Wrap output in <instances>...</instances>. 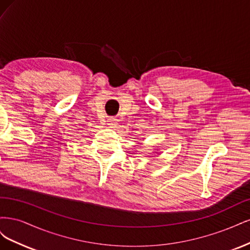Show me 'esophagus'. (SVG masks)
<instances>
[{
	"label": "esophagus",
	"instance_id": "34e87169",
	"mask_svg": "<svg viewBox=\"0 0 250 250\" xmlns=\"http://www.w3.org/2000/svg\"><path fill=\"white\" fill-rule=\"evenodd\" d=\"M107 125L110 127V128H116L117 125H118V120L115 119V118H109L107 120Z\"/></svg>",
	"mask_w": 250,
	"mask_h": 250
}]
</instances>
